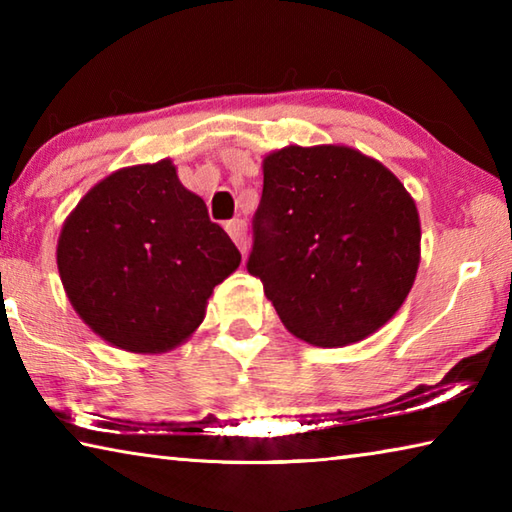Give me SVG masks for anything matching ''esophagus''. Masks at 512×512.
Here are the masks:
<instances>
[{
  "label": "esophagus",
  "instance_id": "esophagus-1",
  "mask_svg": "<svg viewBox=\"0 0 512 512\" xmlns=\"http://www.w3.org/2000/svg\"><path fill=\"white\" fill-rule=\"evenodd\" d=\"M225 230H228V235L235 241L237 248L241 250V255H246V248H248V237H246V221L241 219H232L225 223Z\"/></svg>",
  "mask_w": 512,
  "mask_h": 512
}]
</instances>
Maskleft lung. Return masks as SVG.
I'll return each mask as SVG.
<instances>
[{
  "instance_id": "obj_1",
  "label": "left lung",
  "mask_w": 512,
  "mask_h": 512,
  "mask_svg": "<svg viewBox=\"0 0 512 512\" xmlns=\"http://www.w3.org/2000/svg\"><path fill=\"white\" fill-rule=\"evenodd\" d=\"M248 273L296 339L343 348L409 296L420 216L400 178L343 144L284 146L264 162Z\"/></svg>"
}]
</instances>
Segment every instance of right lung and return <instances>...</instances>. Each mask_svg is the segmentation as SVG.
I'll return each mask as SVG.
<instances>
[{"label": "right lung", "mask_w": 512, "mask_h": 512, "mask_svg": "<svg viewBox=\"0 0 512 512\" xmlns=\"http://www.w3.org/2000/svg\"><path fill=\"white\" fill-rule=\"evenodd\" d=\"M56 262L94 334L119 350L160 354L196 332L241 253L164 158L99 180L65 219Z\"/></svg>", "instance_id": "right-lung-1"}]
</instances>
